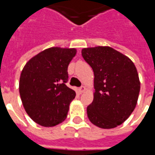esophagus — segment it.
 Listing matches in <instances>:
<instances>
[{
  "instance_id": "34e87169",
  "label": "esophagus",
  "mask_w": 155,
  "mask_h": 155,
  "mask_svg": "<svg viewBox=\"0 0 155 155\" xmlns=\"http://www.w3.org/2000/svg\"><path fill=\"white\" fill-rule=\"evenodd\" d=\"M85 91V87L84 86H81V87L79 88V92H80V94H82L83 92H84Z\"/></svg>"
}]
</instances>
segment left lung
I'll return each mask as SVG.
<instances>
[{"instance_id":"obj_1","label":"left lung","mask_w":155,"mask_h":155,"mask_svg":"<svg viewBox=\"0 0 155 155\" xmlns=\"http://www.w3.org/2000/svg\"><path fill=\"white\" fill-rule=\"evenodd\" d=\"M82 56L94 71V100L89 120L102 129L124 123L136 106L140 82L130 58L109 46L84 48Z\"/></svg>"}]
</instances>
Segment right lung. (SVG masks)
<instances>
[{"label": "right lung", "instance_id": "add662e5", "mask_svg": "<svg viewBox=\"0 0 155 155\" xmlns=\"http://www.w3.org/2000/svg\"><path fill=\"white\" fill-rule=\"evenodd\" d=\"M75 49L52 47L31 58L23 68L19 91L26 113L45 127L57 125L66 118L75 92L66 85L68 65Z\"/></svg>", "mask_w": 155, "mask_h": 155}]
</instances>
